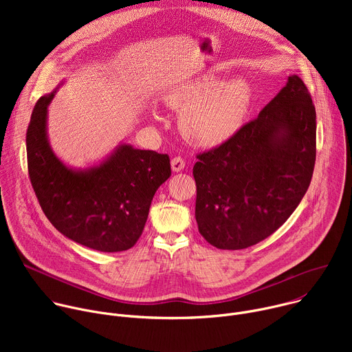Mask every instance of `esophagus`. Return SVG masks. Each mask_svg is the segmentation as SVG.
I'll return each instance as SVG.
<instances>
[{"label":"esophagus","instance_id":"34e87169","mask_svg":"<svg viewBox=\"0 0 352 352\" xmlns=\"http://www.w3.org/2000/svg\"><path fill=\"white\" fill-rule=\"evenodd\" d=\"M184 167H185V160H184L181 156H177V157H174V159L171 160V168H173V171L179 173V171L184 170Z\"/></svg>","mask_w":352,"mask_h":352}]
</instances>
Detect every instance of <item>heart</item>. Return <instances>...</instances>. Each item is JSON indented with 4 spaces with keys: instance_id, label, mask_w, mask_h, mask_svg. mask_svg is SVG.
<instances>
[{
    "instance_id": "1",
    "label": "heart",
    "mask_w": 352,
    "mask_h": 352,
    "mask_svg": "<svg viewBox=\"0 0 352 352\" xmlns=\"http://www.w3.org/2000/svg\"><path fill=\"white\" fill-rule=\"evenodd\" d=\"M167 103L184 111L181 126L189 140L199 146H216L242 126L250 104V89L242 79L221 83L208 74L171 90Z\"/></svg>"
}]
</instances>
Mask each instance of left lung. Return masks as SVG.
I'll return each instance as SVG.
<instances>
[{
    "instance_id": "obj_1",
    "label": "left lung",
    "mask_w": 352,
    "mask_h": 352,
    "mask_svg": "<svg viewBox=\"0 0 352 352\" xmlns=\"http://www.w3.org/2000/svg\"><path fill=\"white\" fill-rule=\"evenodd\" d=\"M195 217L219 249H245L277 231L307 193L316 160V111L299 76L228 140L199 153Z\"/></svg>"
}]
</instances>
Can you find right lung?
<instances>
[{
	"mask_svg": "<svg viewBox=\"0 0 352 352\" xmlns=\"http://www.w3.org/2000/svg\"><path fill=\"white\" fill-rule=\"evenodd\" d=\"M53 97L54 91L37 100L26 131L28 171L43 213L63 235L90 249L132 248L156 190L171 175L168 155L122 144L100 166L74 171L47 140V106Z\"/></svg>",
	"mask_w": 352,
	"mask_h": 352,
	"instance_id": "right-lung-1",
	"label": "right lung"
}]
</instances>
